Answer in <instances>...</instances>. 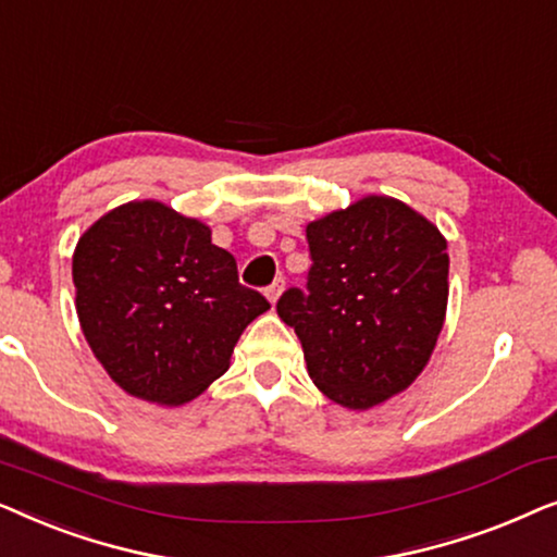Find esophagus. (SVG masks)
I'll return each mask as SVG.
<instances>
[{
	"mask_svg": "<svg viewBox=\"0 0 557 557\" xmlns=\"http://www.w3.org/2000/svg\"><path fill=\"white\" fill-rule=\"evenodd\" d=\"M281 292H284V278H276L269 288H265V296H269V301H271V304H276V301H278V296H281Z\"/></svg>",
	"mask_w": 557,
	"mask_h": 557,
	"instance_id": "esophagus-1",
	"label": "esophagus"
}]
</instances>
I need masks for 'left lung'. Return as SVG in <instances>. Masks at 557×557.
Masks as SVG:
<instances>
[{"instance_id": "obj_1", "label": "left lung", "mask_w": 557, "mask_h": 557, "mask_svg": "<svg viewBox=\"0 0 557 557\" xmlns=\"http://www.w3.org/2000/svg\"><path fill=\"white\" fill-rule=\"evenodd\" d=\"M307 243V292L288 288L276 311L319 391L368 410L431 360L448 301L446 238L406 202L370 195L309 223Z\"/></svg>"}]
</instances>
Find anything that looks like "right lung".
Returning <instances> with one entry per match:
<instances>
[{
  "label": "right lung",
  "mask_w": 557,
  "mask_h": 557,
  "mask_svg": "<svg viewBox=\"0 0 557 557\" xmlns=\"http://www.w3.org/2000/svg\"><path fill=\"white\" fill-rule=\"evenodd\" d=\"M73 284L96 360L128 395L162 406L223 375L243 330L271 309L208 225L157 200L96 220L75 246Z\"/></svg>",
  "instance_id": "1"
}]
</instances>
